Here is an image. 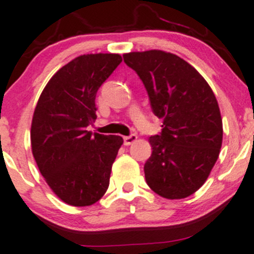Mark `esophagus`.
Here are the masks:
<instances>
[{"mask_svg":"<svg viewBox=\"0 0 254 254\" xmlns=\"http://www.w3.org/2000/svg\"><path fill=\"white\" fill-rule=\"evenodd\" d=\"M136 140H137V136H136V135L125 136V137H124V144H125V146H130V144H132Z\"/></svg>","mask_w":254,"mask_h":254,"instance_id":"34e87169","label":"esophagus"}]
</instances>
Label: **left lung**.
<instances>
[{
  "label": "left lung",
  "mask_w": 254,
  "mask_h": 254,
  "mask_svg": "<svg viewBox=\"0 0 254 254\" xmlns=\"http://www.w3.org/2000/svg\"><path fill=\"white\" fill-rule=\"evenodd\" d=\"M123 58L143 83L153 113L163 121L161 132L149 137L147 185L166 199L189 196L207 180L222 147L223 124L212 89L193 66L171 53L147 50Z\"/></svg>",
  "instance_id": "obj_1"
}]
</instances>
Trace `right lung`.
<instances>
[{
	"instance_id": "obj_1",
	"label": "right lung",
	"mask_w": 254,
	"mask_h": 254,
	"mask_svg": "<svg viewBox=\"0 0 254 254\" xmlns=\"http://www.w3.org/2000/svg\"><path fill=\"white\" fill-rule=\"evenodd\" d=\"M121 63L119 54L80 55L50 78L35 108L33 158L50 189L68 205L95 204L110 186L123 138L86 127L96 119L97 90Z\"/></svg>"
}]
</instances>
